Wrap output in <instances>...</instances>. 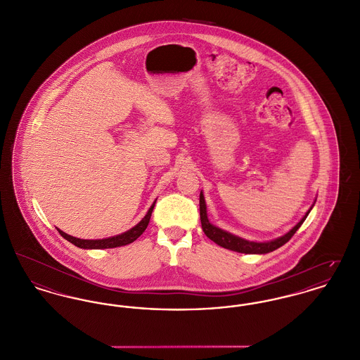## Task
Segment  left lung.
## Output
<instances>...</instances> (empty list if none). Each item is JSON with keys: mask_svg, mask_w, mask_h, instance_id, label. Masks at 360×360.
<instances>
[{"mask_svg": "<svg viewBox=\"0 0 360 360\" xmlns=\"http://www.w3.org/2000/svg\"><path fill=\"white\" fill-rule=\"evenodd\" d=\"M314 205H315V202L312 203L309 210L304 214V217L285 235H282L279 238H275L272 240H266V242H255V240H248L245 238L233 235L226 229H219V227L213 226L207 219V210H206V202H205L203 193L200 191V195H199V213H200V223H202V229H203L205 235L209 239H212L214 243H217L219 246H221L224 249H229L232 252H238V253H245V255H265V253L274 252L278 248L283 246L286 242L290 240V238L295 235V231L300 229L301 224L305 221V219L309 214V212L312 210Z\"/></svg>", "mask_w": 360, "mask_h": 360, "instance_id": "8db88e82", "label": "left lung"}]
</instances>
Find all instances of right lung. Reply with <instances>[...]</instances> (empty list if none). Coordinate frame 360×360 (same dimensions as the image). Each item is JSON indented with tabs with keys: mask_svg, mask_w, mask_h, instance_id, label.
<instances>
[{
	"mask_svg": "<svg viewBox=\"0 0 360 360\" xmlns=\"http://www.w3.org/2000/svg\"><path fill=\"white\" fill-rule=\"evenodd\" d=\"M155 202H157V199L153 202V205L148 209L147 214L134 227L128 229L127 232L115 235V236L103 238V239H79V238H75V236H71V235L65 233L62 229H58V231L65 238V240H68L70 243H72V245H75L77 248H81V249H111V248L125 246V245H129L131 242H134L146 231L148 223H150L151 213L154 210Z\"/></svg>",
	"mask_w": 360,
	"mask_h": 360,
	"instance_id": "1",
	"label": "right lung"
}]
</instances>
